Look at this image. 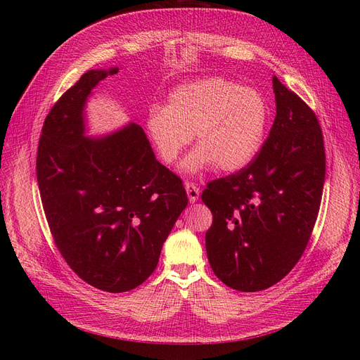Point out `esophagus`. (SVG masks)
Returning <instances> with one entry per match:
<instances>
[{"instance_id": "1", "label": "esophagus", "mask_w": 360, "mask_h": 360, "mask_svg": "<svg viewBox=\"0 0 360 360\" xmlns=\"http://www.w3.org/2000/svg\"><path fill=\"white\" fill-rule=\"evenodd\" d=\"M184 189H186V192H188V198L191 202H195L200 198V188L195 183L186 181L184 183Z\"/></svg>"}]
</instances>
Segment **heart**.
I'll list each match as a JSON object with an SVG mask.
<instances>
[{"label":"heart","instance_id":"obj_1","mask_svg":"<svg viewBox=\"0 0 360 360\" xmlns=\"http://www.w3.org/2000/svg\"><path fill=\"white\" fill-rule=\"evenodd\" d=\"M269 122L267 102L258 90L222 78H207L172 90L167 105H153L146 129L158 158L171 165L192 138L198 147L184 159V172L213 167L237 171L263 146Z\"/></svg>","mask_w":360,"mask_h":360}]
</instances>
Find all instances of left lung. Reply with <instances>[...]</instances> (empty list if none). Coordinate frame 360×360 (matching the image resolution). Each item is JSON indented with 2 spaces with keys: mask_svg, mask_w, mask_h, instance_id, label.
Returning a JSON list of instances; mask_svg holds the SVG:
<instances>
[{
  "mask_svg": "<svg viewBox=\"0 0 360 360\" xmlns=\"http://www.w3.org/2000/svg\"><path fill=\"white\" fill-rule=\"evenodd\" d=\"M276 117L248 165L207 184L213 214L205 249L214 275L237 291L275 285L297 264L317 221L326 176L319 118L274 76Z\"/></svg>",
  "mask_w": 360,
  "mask_h": 360,
  "instance_id": "1",
  "label": "left lung"
}]
</instances>
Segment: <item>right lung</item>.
Masks as SVG:
<instances>
[{
  "instance_id": "1",
  "label": "right lung",
  "mask_w": 360,
  "mask_h": 360,
  "mask_svg": "<svg viewBox=\"0 0 360 360\" xmlns=\"http://www.w3.org/2000/svg\"><path fill=\"white\" fill-rule=\"evenodd\" d=\"M110 70H89L51 108L36 172L51 234L70 269L108 292L134 290L153 274L188 195L163 167L141 126L85 136L84 106Z\"/></svg>"
}]
</instances>
